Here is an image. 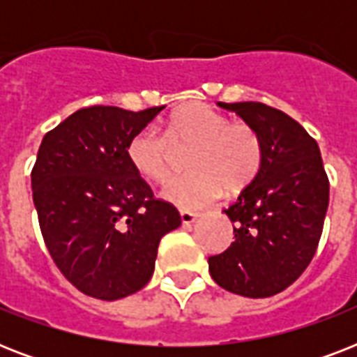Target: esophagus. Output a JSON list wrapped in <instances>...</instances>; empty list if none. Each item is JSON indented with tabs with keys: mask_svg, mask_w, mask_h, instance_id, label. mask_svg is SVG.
<instances>
[{
	"mask_svg": "<svg viewBox=\"0 0 357 357\" xmlns=\"http://www.w3.org/2000/svg\"><path fill=\"white\" fill-rule=\"evenodd\" d=\"M179 217H181V222H183L185 226H190L192 222H196L198 215H196V213H190V211H181L179 213Z\"/></svg>",
	"mask_w": 357,
	"mask_h": 357,
	"instance_id": "1",
	"label": "esophagus"
}]
</instances>
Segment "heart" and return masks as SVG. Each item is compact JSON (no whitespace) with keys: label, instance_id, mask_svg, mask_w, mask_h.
Returning <instances> with one entry per match:
<instances>
[{"label":"heart","instance_id":"obj_1","mask_svg":"<svg viewBox=\"0 0 357 357\" xmlns=\"http://www.w3.org/2000/svg\"><path fill=\"white\" fill-rule=\"evenodd\" d=\"M190 172L170 179L161 196L174 206L198 209L226 190L237 195L255 179L263 161V146L250 123L231 122L228 114L206 103H190L174 111L165 135L155 128L140 129L128 142V159L142 176L161 183L170 176L174 148H189Z\"/></svg>","mask_w":357,"mask_h":357}]
</instances>
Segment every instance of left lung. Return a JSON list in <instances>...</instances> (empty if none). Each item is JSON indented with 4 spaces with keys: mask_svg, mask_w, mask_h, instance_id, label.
<instances>
[{
    "mask_svg": "<svg viewBox=\"0 0 357 357\" xmlns=\"http://www.w3.org/2000/svg\"><path fill=\"white\" fill-rule=\"evenodd\" d=\"M218 105L257 131L263 161L254 181L224 209L235 241L209 257V272L229 293L266 298L296 282L313 259L330 183L317 140L289 114L259 102Z\"/></svg>",
    "mask_w": 357,
    "mask_h": 357,
    "instance_id": "1",
    "label": "left lung"
}]
</instances>
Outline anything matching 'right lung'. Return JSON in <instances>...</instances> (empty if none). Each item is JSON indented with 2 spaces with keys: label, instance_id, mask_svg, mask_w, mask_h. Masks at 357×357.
Wrapping results in <instances>:
<instances>
[{
  "label": "right lung",
  "instance_id": "1",
  "mask_svg": "<svg viewBox=\"0 0 357 357\" xmlns=\"http://www.w3.org/2000/svg\"><path fill=\"white\" fill-rule=\"evenodd\" d=\"M162 107L75 111L47 131L31 172L42 237L53 263L92 298L119 300L150 282L178 209L153 198L128 159V142Z\"/></svg>",
  "mask_w": 357,
  "mask_h": 357
}]
</instances>
